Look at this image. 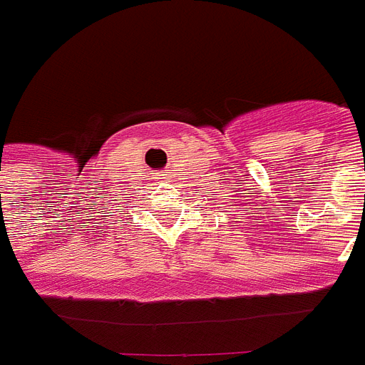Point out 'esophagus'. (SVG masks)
Here are the masks:
<instances>
[{
    "instance_id": "obj_1",
    "label": "esophagus",
    "mask_w": 365,
    "mask_h": 365,
    "mask_svg": "<svg viewBox=\"0 0 365 365\" xmlns=\"http://www.w3.org/2000/svg\"><path fill=\"white\" fill-rule=\"evenodd\" d=\"M153 179H169V175H163V173H155Z\"/></svg>"
}]
</instances>
